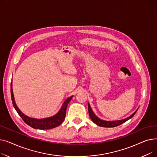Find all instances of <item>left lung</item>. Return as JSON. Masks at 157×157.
<instances>
[{"label":"left lung","mask_w":157,"mask_h":157,"mask_svg":"<svg viewBox=\"0 0 157 157\" xmlns=\"http://www.w3.org/2000/svg\"><path fill=\"white\" fill-rule=\"evenodd\" d=\"M88 113H89L90 118H91V120L95 123L96 125L100 126V127H114L119 126V125L123 124V123L127 121V120H128L129 119L132 118L137 111H137H136L132 114L131 115V116H130L129 117H128L124 120H119V121H103V120L99 119L95 116L94 112L92 111L91 108H90V105L89 104H88Z\"/></svg>","instance_id":"1"}]
</instances>
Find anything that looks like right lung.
Wrapping results in <instances>:
<instances>
[{"mask_svg": "<svg viewBox=\"0 0 157 157\" xmlns=\"http://www.w3.org/2000/svg\"><path fill=\"white\" fill-rule=\"evenodd\" d=\"M11 99L12 102L13 104V106L16 111H17L20 117L22 118V120L24 121V122L27 123L30 127L36 128V129H40V130H46V129H52L53 128H55L60 125L62 124V123L63 121L65 118L66 114V109H67V107L71 101L72 98L73 96H71L65 101L63 102L60 110L56 114L55 116L44 118V119H34L29 118L27 116H25L24 114H23L20 110L18 109V108L16 105L14 99V95L13 93V88H12V82L11 84Z\"/></svg>", "mask_w": 157, "mask_h": 157, "instance_id": "obj_1", "label": "right lung"}]
</instances>
